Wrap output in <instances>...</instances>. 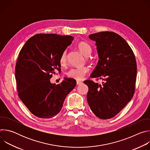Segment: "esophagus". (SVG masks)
<instances>
[{
    "mask_svg": "<svg viewBox=\"0 0 150 150\" xmlns=\"http://www.w3.org/2000/svg\"><path fill=\"white\" fill-rule=\"evenodd\" d=\"M82 83V82L80 81H76V84L77 85H81Z\"/></svg>",
    "mask_w": 150,
    "mask_h": 150,
    "instance_id": "esophagus-1",
    "label": "esophagus"
}]
</instances>
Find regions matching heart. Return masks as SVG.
Here are the masks:
<instances>
[{
	"label": "heart",
	"instance_id": "heart-1",
	"mask_svg": "<svg viewBox=\"0 0 150 150\" xmlns=\"http://www.w3.org/2000/svg\"><path fill=\"white\" fill-rule=\"evenodd\" d=\"M78 50L85 57L89 56L92 53L91 46L85 41L79 42L78 45ZM67 62V51H64L60 57V63L62 66L65 65ZM88 72V69L87 67L72 68L69 69L67 75L68 77L75 79L76 80H81L86 75Z\"/></svg>",
	"mask_w": 150,
	"mask_h": 150
}]
</instances>
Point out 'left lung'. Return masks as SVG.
I'll use <instances>...</instances> for the list:
<instances>
[{"label": "left lung", "instance_id": "obj_1", "mask_svg": "<svg viewBox=\"0 0 150 150\" xmlns=\"http://www.w3.org/2000/svg\"><path fill=\"white\" fill-rule=\"evenodd\" d=\"M96 41L99 57L91 78L103 80V84L86 80L87 101L92 112L101 119H110L119 113L132 99L137 79V62L127 42L110 31L89 35Z\"/></svg>", "mask_w": 150, "mask_h": 150}]
</instances>
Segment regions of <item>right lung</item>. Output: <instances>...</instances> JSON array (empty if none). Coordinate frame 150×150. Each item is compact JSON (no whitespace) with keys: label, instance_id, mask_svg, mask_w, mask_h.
Listing matches in <instances>:
<instances>
[{"label":"right lung","instance_id":"add662e5","mask_svg":"<svg viewBox=\"0 0 150 150\" xmlns=\"http://www.w3.org/2000/svg\"><path fill=\"white\" fill-rule=\"evenodd\" d=\"M74 37L56 34H38L27 40L21 49L15 67L18 96L31 113L49 119L61 110L76 81L65 78L60 84L50 78L60 72V57Z\"/></svg>","mask_w":150,"mask_h":150}]
</instances>
